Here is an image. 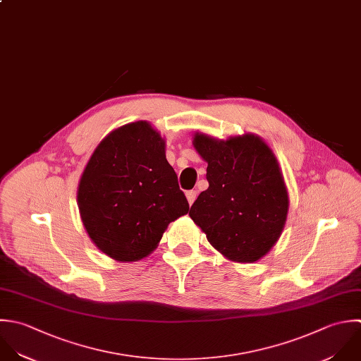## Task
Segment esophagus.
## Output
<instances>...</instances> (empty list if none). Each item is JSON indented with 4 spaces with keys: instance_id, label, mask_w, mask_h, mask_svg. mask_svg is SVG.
<instances>
[{
    "instance_id": "34e87169",
    "label": "esophagus",
    "mask_w": 361,
    "mask_h": 361,
    "mask_svg": "<svg viewBox=\"0 0 361 361\" xmlns=\"http://www.w3.org/2000/svg\"><path fill=\"white\" fill-rule=\"evenodd\" d=\"M187 200H188V204L190 205H192L194 204V201H195V198H197V191L195 190H190V191H187Z\"/></svg>"
}]
</instances>
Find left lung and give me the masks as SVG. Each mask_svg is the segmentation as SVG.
Listing matches in <instances>:
<instances>
[{
    "instance_id": "obj_1",
    "label": "left lung",
    "mask_w": 361,
    "mask_h": 361,
    "mask_svg": "<svg viewBox=\"0 0 361 361\" xmlns=\"http://www.w3.org/2000/svg\"><path fill=\"white\" fill-rule=\"evenodd\" d=\"M194 147L208 163V190L190 209L208 242L229 260L253 263L279 240L288 194L277 159L257 136L216 140L197 133Z\"/></svg>"
}]
</instances>
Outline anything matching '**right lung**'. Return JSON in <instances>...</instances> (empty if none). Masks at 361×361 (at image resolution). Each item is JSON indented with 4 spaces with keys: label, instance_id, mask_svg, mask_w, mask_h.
Segmentation results:
<instances>
[{
    "label": "right lung",
    "instance_id": "right-lung-1",
    "mask_svg": "<svg viewBox=\"0 0 361 361\" xmlns=\"http://www.w3.org/2000/svg\"><path fill=\"white\" fill-rule=\"evenodd\" d=\"M78 208L95 246L118 262L150 255L167 225L190 209L164 140L147 122L112 130L92 153L78 184Z\"/></svg>",
    "mask_w": 361,
    "mask_h": 361
}]
</instances>
